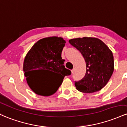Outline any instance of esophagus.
I'll use <instances>...</instances> for the list:
<instances>
[{
	"label": "esophagus",
	"mask_w": 127,
	"mask_h": 127,
	"mask_svg": "<svg viewBox=\"0 0 127 127\" xmlns=\"http://www.w3.org/2000/svg\"><path fill=\"white\" fill-rule=\"evenodd\" d=\"M74 72V68H73V69H72V70H71V73L73 74Z\"/></svg>",
	"instance_id": "1"
}]
</instances>
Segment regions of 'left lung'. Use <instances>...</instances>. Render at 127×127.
<instances>
[{"label": "left lung", "instance_id": "8db88e82", "mask_svg": "<svg viewBox=\"0 0 127 127\" xmlns=\"http://www.w3.org/2000/svg\"><path fill=\"white\" fill-rule=\"evenodd\" d=\"M69 42L81 53L86 65L85 77L74 82L77 89L85 93L100 91L106 86L113 72L112 51L101 40L96 38H74Z\"/></svg>", "mask_w": 127, "mask_h": 127}]
</instances>
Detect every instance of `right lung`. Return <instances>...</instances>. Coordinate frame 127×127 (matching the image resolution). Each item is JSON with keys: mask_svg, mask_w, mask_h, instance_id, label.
<instances>
[{"mask_svg": "<svg viewBox=\"0 0 127 127\" xmlns=\"http://www.w3.org/2000/svg\"><path fill=\"white\" fill-rule=\"evenodd\" d=\"M65 41L61 37L45 38L37 41L25 57L23 71L27 83L36 94L50 96L55 93L65 76L71 75L64 66L65 60L61 54ZM49 70L55 75L47 79L41 75V70Z\"/></svg>", "mask_w": 127, "mask_h": 127, "instance_id": "right-lung-1", "label": "right lung"}]
</instances>
